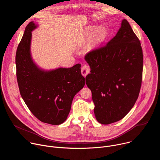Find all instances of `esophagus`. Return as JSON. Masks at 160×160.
Wrapping results in <instances>:
<instances>
[{
  "label": "esophagus",
  "mask_w": 160,
  "mask_h": 160,
  "mask_svg": "<svg viewBox=\"0 0 160 160\" xmlns=\"http://www.w3.org/2000/svg\"><path fill=\"white\" fill-rule=\"evenodd\" d=\"M90 68L87 65H84L81 68V73L85 77L87 75H88L90 73Z\"/></svg>",
  "instance_id": "obj_1"
}]
</instances>
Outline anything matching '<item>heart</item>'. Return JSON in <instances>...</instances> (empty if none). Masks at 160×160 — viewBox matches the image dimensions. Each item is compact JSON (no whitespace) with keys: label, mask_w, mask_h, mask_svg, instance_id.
<instances>
[{"label":"heart","mask_w":160,"mask_h":160,"mask_svg":"<svg viewBox=\"0 0 160 160\" xmlns=\"http://www.w3.org/2000/svg\"><path fill=\"white\" fill-rule=\"evenodd\" d=\"M108 34L107 28L104 26L97 27L96 25L89 26L85 31V37H90L93 35V42L95 43L102 42L106 38Z\"/></svg>","instance_id":"b5f03b06"}]
</instances>
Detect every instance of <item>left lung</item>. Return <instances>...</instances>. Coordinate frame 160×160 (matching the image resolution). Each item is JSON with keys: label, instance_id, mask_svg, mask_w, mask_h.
<instances>
[{"label": "left lung", "instance_id": "8db88e82", "mask_svg": "<svg viewBox=\"0 0 160 160\" xmlns=\"http://www.w3.org/2000/svg\"><path fill=\"white\" fill-rule=\"evenodd\" d=\"M85 59L90 68L85 80L96 120L104 125L122 120L138 98L143 68L141 43L128 22L123 19L117 35Z\"/></svg>", "mask_w": 160, "mask_h": 160}]
</instances>
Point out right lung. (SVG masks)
I'll return each mask as SVG.
<instances>
[{"label": "right lung", "instance_id": "add662e5", "mask_svg": "<svg viewBox=\"0 0 160 160\" xmlns=\"http://www.w3.org/2000/svg\"><path fill=\"white\" fill-rule=\"evenodd\" d=\"M38 26H27L16 54V77L20 94L33 115L40 121L54 125L64 123L74 96L84 87L80 64L71 68L43 70L31 54L32 32Z\"/></svg>", "mask_w": 160, "mask_h": 160}]
</instances>
